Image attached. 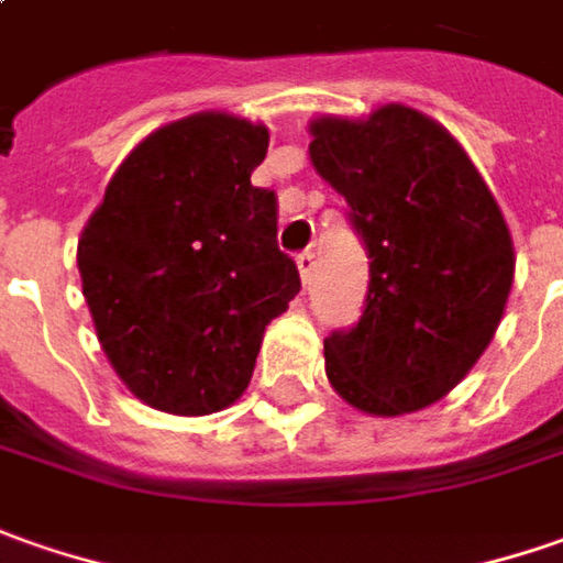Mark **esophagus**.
<instances>
[{"label":"esophagus","instance_id":"34e87169","mask_svg":"<svg viewBox=\"0 0 563 563\" xmlns=\"http://www.w3.org/2000/svg\"><path fill=\"white\" fill-rule=\"evenodd\" d=\"M296 264H299L301 283L308 286V283H311V274H314V252H301L299 258H296Z\"/></svg>","mask_w":563,"mask_h":563}]
</instances>
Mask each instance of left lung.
<instances>
[{
    "instance_id": "1",
    "label": "left lung",
    "mask_w": 563,
    "mask_h": 563,
    "mask_svg": "<svg viewBox=\"0 0 563 563\" xmlns=\"http://www.w3.org/2000/svg\"><path fill=\"white\" fill-rule=\"evenodd\" d=\"M308 133L371 258L364 314L323 340L327 379L364 415H415L489 349L514 283L511 230L461 143L417 108L320 114Z\"/></svg>"
}]
</instances>
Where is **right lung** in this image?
I'll return each instance as SVG.
<instances>
[{"mask_svg":"<svg viewBox=\"0 0 563 563\" xmlns=\"http://www.w3.org/2000/svg\"><path fill=\"white\" fill-rule=\"evenodd\" d=\"M264 124L199 111L152 130L89 214L77 267L96 336L126 389L202 417L243 396L264 330L301 289L277 249V196L252 186Z\"/></svg>","mask_w":563,"mask_h":563,"instance_id":"right-lung-1","label":"right lung"}]
</instances>
